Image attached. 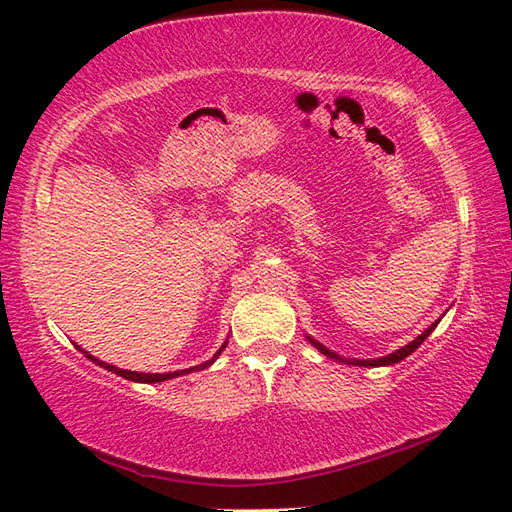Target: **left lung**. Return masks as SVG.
<instances>
[{
    "label": "left lung",
    "mask_w": 512,
    "mask_h": 512,
    "mask_svg": "<svg viewBox=\"0 0 512 512\" xmlns=\"http://www.w3.org/2000/svg\"><path fill=\"white\" fill-rule=\"evenodd\" d=\"M440 323V319L436 321V323H431L427 330H424L420 336H416V339H413L409 345H405V347H400V350H396L394 354H389V356H383V358H372V361H350V358H341L339 354H334V352H330L328 347H323L321 343H317L314 339H310V343L317 347V350L321 352V354H325V356H330V358H334V361H339V363H345V365H363V367H378V365H394V363H400L402 358H407L411 352H416L418 347L424 343V339H427V336L436 330V325Z\"/></svg>",
    "instance_id": "1"
}]
</instances>
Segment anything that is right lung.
<instances>
[{
  "mask_svg": "<svg viewBox=\"0 0 512 512\" xmlns=\"http://www.w3.org/2000/svg\"><path fill=\"white\" fill-rule=\"evenodd\" d=\"M79 347V345H76ZM81 350V347H79ZM222 350H224V345L220 347V350H217V354L211 358V361H204L202 365H195V367H189V369H178V372H169V374H140V372H129V369H118V367H114V365H110V363H103V361H99V358H94L92 354H88V352H83L85 356L90 358L92 363H96V365H101V367H105V369H110V372H114V374H118V376H123V378H127V380H136V383H160V380H169V378H173V376H182V374H189V372H198V369H204V367H209L217 356L222 354Z\"/></svg>",
  "mask_w": 512,
  "mask_h": 512,
  "instance_id": "1",
  "label": "right lung"
}]
</instances>
